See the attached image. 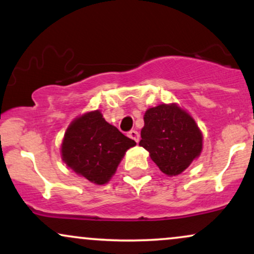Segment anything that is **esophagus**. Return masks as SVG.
<instances>
[{
    "label": "esophagus",
    "instance_id": "34e87169",
    "mask_svg": "<svg viewBox=\"0 0 254 254\" xmlns=\"http://www.w3.org/2000/svg\"><path fill=\"white\" fill-rule=\"evenodd\" d=\"M127 136H129L131 139H133V141H136L137 143H138V141H139V133L137 132L136 130H131V131H129V133H127Z\"/></svg>",
    "mask_w": 254,
    "mask_h": 254
}]
</instances>
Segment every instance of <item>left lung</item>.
I'll use <instances>...</instances> for the list:
<instances>
[{"label": "left lung", "mask_w": 254, "mask_h": 254, "mask_svg": "<svg viewBox=\"0 0 254 254\" xmlns=\"http://www.w3.org/2000/svg\"><path fill=\"white\" fill-rule=\"evenodd\" d=\"M141 137L139 145L171 177L185 171L202 151L203 136L196 122L176 104L147 110Z\"/></svg>", "instance_id": "left-lung-1"}]
</instances>
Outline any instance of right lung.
Segmentation results:
<instances>
[{"mask_svg":"<svg viewBox=\"0 0 254 254\" xmlns=\"http://www.w3.org/2000/svg\"><path fill=\"white\" fill-rule=\"evenodd\" d=\"M136 142L107 123L99 111L76 118L66 130L62 157L72 171L103 185L115 174L125 151Z\"/></svg>","mask_w":254,"mask_h":254,"instance_id":"1","label":"right lung"}]
</instances>
